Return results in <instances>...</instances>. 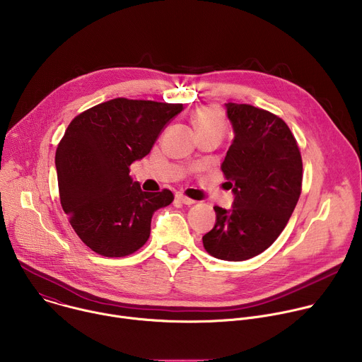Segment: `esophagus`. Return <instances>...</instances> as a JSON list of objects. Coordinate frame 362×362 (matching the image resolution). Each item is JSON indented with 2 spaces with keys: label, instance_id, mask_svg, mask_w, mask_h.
<instances>
[{
  "label": "esophagus",
  "instance_id": "esophagus-1",
  "mask_svg": "<svg viewBox=\"0 0 362 362\" xmlns=\"http://www.w3.org/2000/svg\"><path fill=\"white\" fill-rule=\"evenodd\" d=\"M176 199H177L180 203L187 204V206H190V204H193V203H194V200H193V199H190V197H187V196H185V194H180V193H177V194H176Z\"/></svg>",
  "mask_w": 362,
  "mask_h": 362
}]
</instances>
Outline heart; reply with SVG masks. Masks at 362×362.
I'll list each match as a JSON object with an SVG mask.
<instances>
[{"instance_id": "obj_1", "label": "heart", "mask_w": 362, "mask_h": 362, "mask_svg": "<svg viewBox=\"0 0 362 362\" xmlns=\"http://www.w3.org/2000/svg\"><path fill=\"white\" fill-rule=\"evenodd\" d=\"M192 123L199 136L221 134L225 130V120L216 106H203L192 113Z\"/></svg>"}]
</instances>
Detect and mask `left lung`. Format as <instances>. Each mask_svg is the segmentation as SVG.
<instances>
[{"mask_svg":"<svg viewBox=\"0 0 362 362\" xmlns=\"http://www.w3.org/2000/svg\"><path fill=\"white\" fill-rule=\"evenodd\" d=\"M235 139L222 163L235 200L215 206L216 223L202 240L222 261H246L267 250L285 229L302 190V158L295 136L276 115L228 103Z\"/></svg>","mask_w":362,"mask_h":362,"instance_id":"obj_1","label":"left lung"}]
</instances>
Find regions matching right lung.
Wrapping results in <instances>:
<instances>
[{"mask_svg":"<svg viewBox=\"0 0 362 362\" xmlns=\"http://www.w3.org/2000/svg\"><path fill=\"white\" fill-rule=\"evenodd\" d=\"M183 105L113 98L80 113L56 151L63 211L95 253L123 257L150 236L153 214L175 199L169 189L143 192L130 165L143 159Z\"/></svg>","mask_w":362,"mask_h":362,"instance_id":"obj_1","label":"right lung"}]
</instances>
